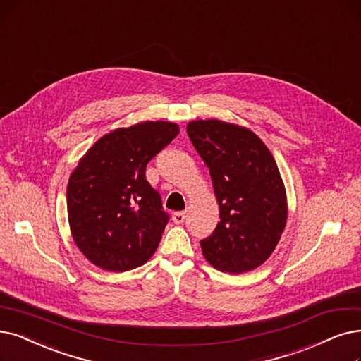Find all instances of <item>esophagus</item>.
Here are the masks:
<instances>
[{
    "label": "esophagus",
    "instance_id": "obj_1",
    "mask_svg": "<svg viewBox=\"0 0 361 361\" xmlns=\"http://www.w3.org/2000/svg\"><path fill=\"white\" fill-rule=\"evenodd\" d=\"M171 219H173V222H175L176 225H180V224H183V222L186 221V213H185V212H176V213H173Z\"/></svg>",
    "mask_w": 361,
    "mask_h": 361
}]
</instances>
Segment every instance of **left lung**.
<instances>
[{
    "instance_id": "obj_1",
    "label": "left lung",
    "mask_w": 361,
    "mask_h": 361,
    "mask_svg": "<svg viewBox=\"0 0 361 361\" xmlns=\"http://www.w3.org/2000/svg\"><path fill=\"white\" fill-rule=\"evenodd\" d=\"M209 167L219 204L218 226L201 240L207 262L241 274L262 265L276 249L287 219L286 190L265 143L246 127L219 120L186 126Z\"/></svg>"
}]
</instances>
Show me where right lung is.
I'll return each mask as SVG.
<instances>
[{
	"label": "right lung",
	"mask_w": 361,
	"mask_h": 361,
	"mask_svg": "<svg viewBox=\"0 0 361 361\" xmlns=\"http://www.w3.org/2000/svg\"><path fill=\"white\" fill-rule=\"evenodd\" d=\"M178 133V124L167 121L117 128L100 137L72 171L66 190L72 238L96 267L128 271L157 250L169 214L145 169Z\"/></svg>",
	"instance_id": "right-lung-1"
}]
</instances>
